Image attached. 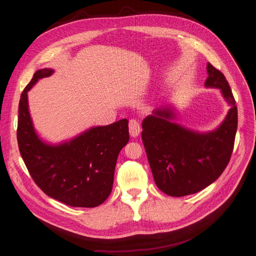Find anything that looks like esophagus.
Instances as JSON below:
<instances>
[{
    "instance_id": "esophagus-1",
    "label": "esophagus",
    "mask_w": 256,
    "mask_h": 256,
    "mask_svg": "<svg viewBox=\"0 0 256 256\" xmlns=\"http://www.w3.org/2000/svg\"><path fill=\"white\" fill-rule=\"evenodd\" d=\"M129 132L132 138H136L140 134V125L136 120H129Z\"/></svg>"
}]
</instances>
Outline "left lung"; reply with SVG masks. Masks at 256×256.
I'll use <instances>...</instances> for the list:
<instances>
[{"mask_svg":"<svg viewBox=\"0 0 256 256\" xmlns=\"http://www.w3.org/2000/svg\"><path fill=\"white\" fill-rule=\"evenodd\" d=\"M207 72L205 86L220 89L231 106L216 130L196 132L176 124L170 106L156 109L142 120V140L153 178L170 196H189L211 185L226 169L232 154L238 107L224 76L210 63Z\"/></svg>","mask_w":256,"mask_h":256,"instance_id":"8db88e82","label":"left lung"}]
</instances>
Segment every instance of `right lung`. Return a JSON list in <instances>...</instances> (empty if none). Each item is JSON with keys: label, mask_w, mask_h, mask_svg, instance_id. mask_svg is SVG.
Returning a JSON list of instances; mask_svg holds the SVG:
<instances>
[{"label": "right lung", "mask_w": 256, "mask_h": 256, "mask_svg": "<svg viewBox=\"0 0 256 256\" xmlns=\"http://www.w3.org/2000/svg\"><path fill=\"white\" fill-rule=\"evenodd\" d=\"M54 69H40L21 94L18 144L25 165L36 185L48 196L71 207L94 208L112 190L118 153L129 140L128 120L96 126L60 144L43 142L29 114L27 92Z\"/></svg>", "instance_id": "add662e5"}]
</instances>
